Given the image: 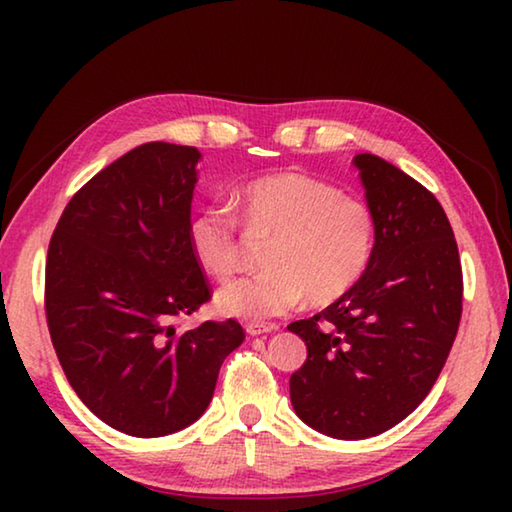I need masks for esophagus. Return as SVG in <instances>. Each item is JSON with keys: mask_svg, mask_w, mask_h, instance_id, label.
Wrapping results in <instances>:
<instances>
[{"mask_svg": "<svg viewBox=\"0 0 512 512\" xmlns=\"http://www.w3.org/2000/svg\"><path fill=\"white\" fill-rule=\"evenodd\" d=\"M277 325H264V323H248L246 325V332L250 336H259V334H268V332H275Z\"/></svg>", "mask_w": 512, "mask_h": 512, "instance_id": "1", "label": "esophagus"}]
</instances>
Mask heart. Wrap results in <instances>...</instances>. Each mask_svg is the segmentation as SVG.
<instances>
[{
	"label": "heart",
	"instance_id": "b5f03b06",
	"mask_svg": "<svg viewBox=\"0 0 512 512\" xmlns=\"http://www.w3.org/2000/svg\"><path fill=\"white\" fill-rule=\"evenodd\" d=\"M246 230L271 237L266 273L241 277L216 293L223 316L275 318L302 300L323 307L341 300L368 273L377 248V216L357 196L300 171H280L237 192ZM192 255L216 280H228L241 262L239 223L225 207L210 205L189 221Z\"/></svg>",
	"mask_w": 512,
	"mask_h": 512
}]
</instances>
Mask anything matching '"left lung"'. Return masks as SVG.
<instances>
[{
	"instance_id": "obj_1",
	"label": "left lung",
	"mask_w": 512,
	"mask_h": 512,
	"mask_svg": "<svg viewBox=\"0 0 512 512\" xmlns=\"http://www.w3.org/2000/svg\"><path fill=\"white\" fill-rule=\"evenodd\" d=\"M352 162L377 216L375 257L350 293L287 327L307 343V361L289 379L293 409L341 440L377 436L415 411L463 311L461 257L443 205L377 155Z\"/></svg>"
}]
</instances>
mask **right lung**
Segmentation results:
<instances>
[{
    "mask_svg": "<svg viewBox=\"0 0 512 512\" xmlns=\"http://www.w3.org/2000/svg\"><path fill=\"white\" fill-rule=\"evenodd\" d=\"M194 146L149 142L88 180L49 241L51 343L81 402L137 438L185 429L212 400L219 368L244 343L237 320H176L212 287L189 248Z\"/></svg>",
    "mask_w": 512,
    "mask_h": 512,
    "instance_id": "1",
    "label": "right lung"
}]
</instances>
